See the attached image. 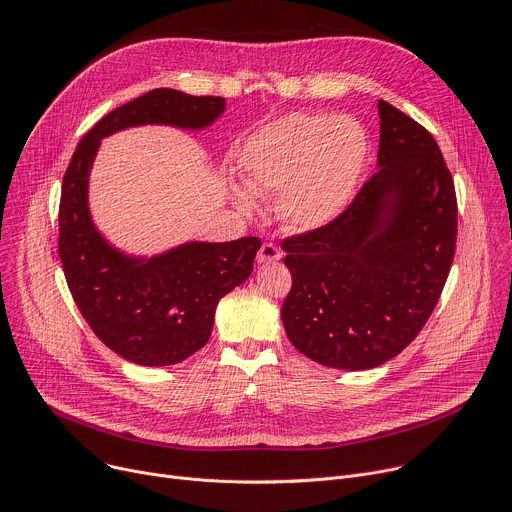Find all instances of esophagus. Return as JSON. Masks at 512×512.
I'll return each mask as SVG.
<instances>
[{
    "mask_svg": "<svg viewBox=\"0 0 512 512\" xmlns=\"http://www.w3.org/2000/svg\"><path fill=\"white\" fill-rule=\"evenodd\" d=\"M281 259V251L273 243H263L257 253V263H273Z\"/></svg>",
    "mask_w": 512,
    "mask_h": 512,
    "instance_id": "obj_1",
    "label": "esophagus"
}]
</instances>
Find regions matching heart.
I'll list each match as a JSON object with an SVG mask.
<instances>
[{
    "label": "heart",
    "instance_id": "b5f03b06",
    "mask_svg": "<svg viewBox=\"0 0 512 512\" xmlns=\"http://www.w3.org/2000/svg\"><path fill=\"white\" fill-rule=\"evenodd\" d=\"M369 158V133L350 115L289 113L255 131L239 154L237 206L251 214L253 196L279 194V214L294 229L316 231L348 206Z\"/></svg>",
    "mask_w": 512,
    "mask_h": 512
}]
</instances>
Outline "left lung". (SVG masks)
Segmentation results:
<instances>
[{"mask_svg": "<svg viewBox=\"0 0 512 512\" xmlns=\"http://www.w3.org/2000/svg\"><path fill=\"white\" fill-rule=\"evenodd\" d=\"M375 176L334 221L281 249L289 342L318 364L367 371L423 328L446 285L458 235L452 174L433 135L379 101Z\"/></svg>", "mask_w": 512, "mask_h": 512, "instance_id": "1", "label": "left lung"}]
</instances>
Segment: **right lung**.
Listing matches in <instances>:
<instances>
[{
  "mask_svg": "<svg viewBox=\"0 0 512 512\" xmlns=\"http://www.w3.org/2000/svg\"><path fill=\"white\" fill-rule=\"evenodd\" d=\"M225 109L223 97L154 89L105 115L77 145L62 180L58 255L72 300L103 344L141 367L182 362L208 342L218 302L249 279L261 241H186L152 257L131 255L93 221V162L101 139L117 131L139 125L202 131Z\"/></svg>",
  "mask_w": 512,
  "mask_h": 512,
  "instance_id": "obj_1",
  "label": "right lung"
}]
</instances>
